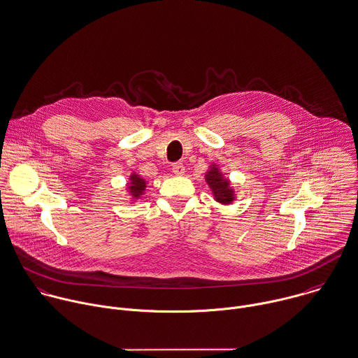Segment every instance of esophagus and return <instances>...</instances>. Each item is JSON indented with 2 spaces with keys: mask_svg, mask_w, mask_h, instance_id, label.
<instances>
[{
  "mask_svg": "<svg viewBox=\"0 0 358 358\" xmlns=\"http://www.w3.org/2000/svg\"><path fill=\"white\" fill-rule=\"evenodd\" d=\"M172 172H173L175 175H178V176L183 175V173H185V165H183L182 162L173 164V165H172Z\"/></svg>",
  "mask_w": 358,
  "mask_h": 358,
  "instance_id": "esophagus-1",
  "label": "esophagus"
}]
</instances>
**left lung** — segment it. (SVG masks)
I'll return each instance as SVG.
<instances>
[{
  "mask_svg": "<svg viewBox=\"0 0 358 358\" xmlns=\"http://www.w3.org/2000/svg\"><path fill=\"white\" fill-rule=\"evenodd\" d=\"M206 179H207V183L211 186L218 201L228 204L234 200V193L229 189V183L228 180L222 179L218 168H213L211 171H208L206 175Z\"/></svg>",
  "mask_w": 358,
  "mask_h": 358,
  "instance_id": "left-lung-1",
  "label": "left lung"
}]
</instances>
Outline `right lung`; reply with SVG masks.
Returning a JSON list of instances; mask_svg holds the SVG:
<instances>
[{"label": "right lung", "instance_id": "right-lung-1", "mask_svg": "<svg viewBox=\"0 0 358 358\" xmlns=\"http://www.w3.org/2000/svg\"><path fill=\"white\" fill-rule=\"evenodd\" d=\"M130 179H131V186H129L130 193H131L134 197H138V196L143 193L144 187H145V182H144L141 178H138L137 175H131Z\"/></svg>", "mask_w": 358, "mask_h": 358}]
</instances>
